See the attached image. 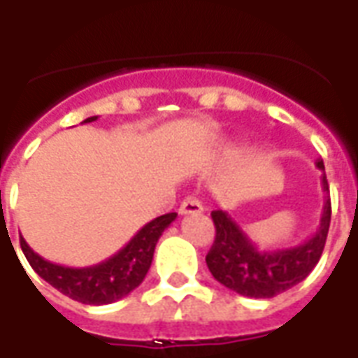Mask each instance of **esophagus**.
Segmentation results:
<instances>
[{"label": "esophagus", "mask_w": 358, "mask_h": 358, "mask_svg": "<svg viewBox=\"0 0 358 358\" xmlns=\"http://www.w3.org/2000/svg\"><path fill=\"white\" fill-rule=\"evenodd\" d=\"M180 214H201L203 213V205H201L197 199H186L182 205H180Z\"/></svg>", "instance_id": "obj_1"}]
</instances>
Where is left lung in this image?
<instances>
[{
  "instance_id": "left-lung-1",
  "label": "left lung",
  "mask_w": 358,
  "mask_h": 358,
  "mask_svg": "<svg viewBox=\"0 0 358 358\" xmlns=\"http://www.w3.org/2000/svg\"><path fill=\"white\" fill-rule=\"evenodd\" d=\"M317 166L324 171L322 159ZM322 189L328 192L327 174ZM330 197L324 199L320 224L311 239L290 248L260 250L241 226L224 210H213L216 237L206 254V266L220 285L246 298H273L306 279L319 264L330 227Z\"/></svg>"
}]
</instances>
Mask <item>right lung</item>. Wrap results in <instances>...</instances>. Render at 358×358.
Listing matches in <instances>:
<instances>
[{"label":"right lung","instance_id":"add662e5","mask_svg":"<svg viewBox=\"0 0 358 358\" xmlns=\"http://www.w3.org/2000/svg\"><path fill=\"white\" fill-rule=\"evenodd\" d=\"M96 119V115L87 117L83 123H91ZM174 220L176 213H169L148 222L117 254L91 267H66L47 262L34 252L22 237L20 248L26 260L30 262L31 269L58 292L81 303L106 306L125 298L127 294L140 287L152 266L159 237Z\"/></svg>","mask_w":358,"mask_h":358}]
</instances>
